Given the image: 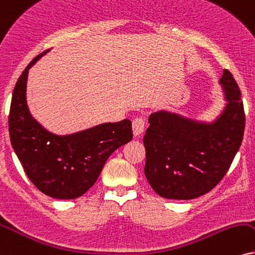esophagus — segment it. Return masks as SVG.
I'll return each instance as SVG.
<instances>
[{"instance_id":"obj_1","label":"esophagus","mask_w":255,"mask_h":255,"mask_svg":"<svg viewBox=\"0 0 255 255\" xmlns=\"http://www.w3.org/2000/svg\"><path fill=\"white\" fill-rule=\"evenodd\" d=\"M144 128H145V119L143 117H137L132 122V130L134 136H139L143 133Z\"/></svg>"}]
</instances>
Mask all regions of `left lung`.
I'll return each instance as SVG.
<instances>
[{
    "label": "left lung",
    "instance_id": "obj_1",
    "mask_svg": "<svg viewBox=\"0 0 255 255\" xmlns=\"http://www.w3.org/2000/svg\"><path fill=\"white\" fill-rule=\"evenodd\" d=\"M221 85L224 108L204 121L159 110L149 117L144 134V174L159 196L193 200L210 191L226 175L240 149L245 131L241 92L231 72Z\"/></svg>",
    "mask_w": 255,
    "mask_h": 255
}]
</instances>
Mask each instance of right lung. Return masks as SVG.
<instances>
[{
	"label": "right lung",
	"instance_id": "obj_1",
	"mask_svg": "<svg viewBox=\"0 0 255 255\" xmlns=\"http://www.w3.org/2000/svg\"><path fill=\"white\" fill-rule=\"evenodd\" d=\"M47 52L31 60L15 85L9 136L24 172L37 189L54 199L73 200L96 183L109 157L132 139V128L128 119L67 134L42 127L28 108L27 81L30 68Z\"/></svg>",
	"mask_w": 255,
	"mask_h": 255
}]
</instances>
